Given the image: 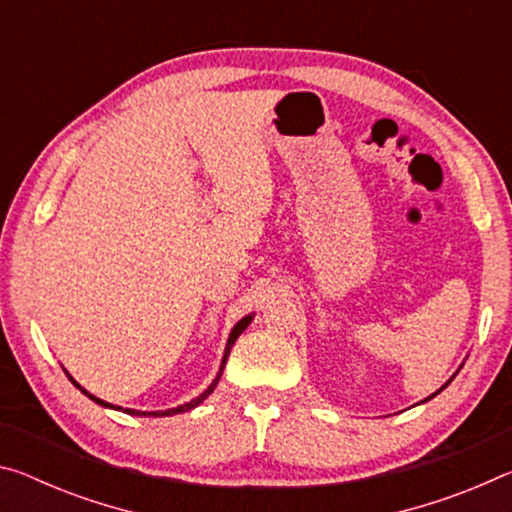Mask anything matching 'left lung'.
Returning <instances> with one entry per match:
<instances>
[{"mask_svg": "<svg viewBox=\"0 0 512 512\" xmlns=\"http://www.w3.org/2000/svg\"><path fill=\"white\" fill-rule=\"evenodd\" d=\"M449 381H452V379H449ZM449 381H447V384H449ZM447 384H445L443 388H447ZM443 388H440V391H443ZM440 391H438V393H440ZM438 393H433V395H438ZM433 395H431V397H433ZM431 397H427V400H431Z\"/></svg>", "mask_w": 512, "mask_h": 512, "instance_id": "obj_1", "label": "left lung"}]
</instances>
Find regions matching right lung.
Instances as JSON below:
<instances>
[{"label": "right lung", "mask_w": 512, "mask_h": 512, "mask_svg": "<svg viewBox=\"0 0 512 512\" xmlns=\"http://www.w3.org/2000/svg\"><path fill=\"white\" fill-rule=\"evenodd\" d=\"M250 320H253V316H246V318H241L239 323L235 325V329H232L230 332V339H228V345H225V354H223V361H221V370H219V375H216V379L212 381L210 384V388H207V391L203 393V395H198L196 400H192V402H187V404H183V406H176V409H167V411H151V413H146V411H133V409H126V413H131V415H153V418H162V415H176V413H185V411H189V409H194V406H198L201 404L207 395H210L214 388H216V384H219V379H221V372H223V366H225V361H228V354H230V350H232V345H235V341L239 339V334L244 332V329L250 325ZM69 377V375H67ZM72 379V377H69ZM72 384L76 386V388H81L79 384H76V381L72 379ZM83 391V388H81ZM85 395L90 397L92 402H97V404H101V406H108V409H119V406H112V404H108V402H103V400H99V397H94V395H90L88 391H83Z\"/></svg>", "instance_id": "obj_1"}]
</instances>
